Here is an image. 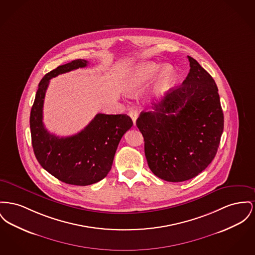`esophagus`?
I'll list each match as a JSON object with an SVG mask.
<instances>
[{"instance_id":"1","label":"esophagus","mask_w":255,"mask_h":255,"mask_svg":"<svg viewBox=\"0 0 255 255\" xmlns=\"http://www.w3.org/2000/svg\"><path fill=\"white\" fill-rule=\"evenodd\" d=\"M129 116H130V118H131L132 120H133L134 125H135V120H136V119H137V116H138V112H137V110H136V109H131V110L129 111Z\"/></svg>"}]
</instances>
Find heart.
<instances>
[{
  "mask_svg": "<svg viewBox=\"0 0 255 255\" xmlns=\"http://www.w3.org/2000/svg\"><path fill=\"white\" fill-rule=\"evenodd\" d=\"M157 74L155 90L157 93H163L173 84L176 71L170 64L163 66L155 61H143L128 68L122 76V89L128 94L135 95L145 89Z\"/></svg>",
  "mask_w": 255,
  "mask_h": 255,
  "instance_id": "heart-1",
  "label": "heart"
}]
</instances>
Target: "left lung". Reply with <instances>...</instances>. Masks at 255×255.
Masks as SVG:
<instances>
[{
	"label": "left lung",
	"mask_w": 255,
	"mask_h": 255,
	"mask_svg": "<svg viewBox=\"0 0 255 255\" xmlns=\"http://www.w3.org/2000/svg\"><path fill=\"white\" fill-rule=\"evenodd\" d=\"M188 59L191 68L182 85L136 120L151 171L168 182L192 179L203 171L215 158L224 131L217 85L195 59Z\"/></svg>",
	"instance_id": "left-lung-1"
}]
</instances>
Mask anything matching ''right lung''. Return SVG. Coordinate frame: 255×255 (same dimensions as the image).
I'll use <instances>...</instances> for the list:
<instances>
[{"instance_id":"obj_1","label":"right lung","mask_w":255,"mask_h":255,"mask_svg":"<svg viewBox=\"0 0 255 255\" xmlns=\"http://www.w3.org/2000/svg\"><path fill=\"white\" fill-rule=\"evenodd\" d=\"M88 64L87 60H72L47 73L30 111L31 144L38 163L57 179L77 186L91 185L107 176L121 137L133 126L127 115L97 114L76 135L60 137L46 130L43 104L50 79Z\"/></svg>"}]
</instances>
